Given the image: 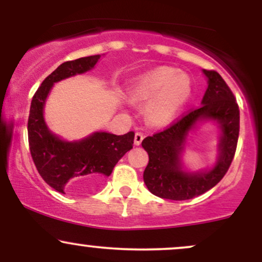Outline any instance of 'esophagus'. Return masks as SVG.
<instances>
[{
  "label": "esophagus",
  "instance_id": "34e87169",
  "mask_svg": "<svg viewBox=\"0 0 262 262\" xmlns=\"http://www.w3.org/2000/svg\"><path fill=\"white\" fill-rule=\"evenodd\" d=\"M143 139H144L143 133H140V132H137V133H135V137H134V144H135V145H140Z\"/></svg>",
  "mask_w": 262,
  "mask_h": 262
}]
</instances>
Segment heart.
I'll use <instances>...</instances> for the list:
<instances>
[{"label": "heart", "instance_id": "heart-1", "mask_svg": "<svg viewBox=\"0 0 262 262\" xmlns=\"http://www.w3.org/2000/svg\"><path fill=\"white\" fill-rule=\"evenodd\" d=\"M130 92L134 101L148 103L146 117L152 124L165 125L188 101L192 83L187 75L177 69L160 66L140 75Z\"/></svg>", "mask_w": 262, "mask_h": 262}]
</instances>
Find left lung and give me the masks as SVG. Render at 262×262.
<instances>
[{"label":"left lung","mask_w":262,"mask_h":262,"mask_svg":"<svg viewBox=\"0 0 262 262\" xmlns=\"http://www.w3.org/2000/svg\"><path fill=\"white\" fill-rule=\"evenodd\" d=\"M208 77V89L202 106L188 111L164 130L146 137L141 145L149 155L144 170V182L155 196L172 201L191 200L214 187L229 170L236 151L240 112L233 92L214 70H203ZM202 118L215 119L221 124L222 138L217 165L207 173L188 174L181 170L179 152L185 135Z\"/></svg>","instance_id":"left-lung-1"}]
</instances>
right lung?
<instances>
[{"mask_svg":"<svg viewBox=\"0 0 262 262\" xmlns=\"http://www.w3.org/2000/svg\"><path fill=\"white\" fill-rule=\"evenodd\" d=\"M100 55L65 61L39 86L32 98L28 118L29 150L39 175L60 193H82L110 176L116 164L133 148L134 132L114 135L104 132L75 143L50 133L43 118V106L54 82L91 70Z\"/></svg>","mask_w":262,"mask_h":262,"instance_id":"right-lung-1","label":"right lung"}]
</instances>
